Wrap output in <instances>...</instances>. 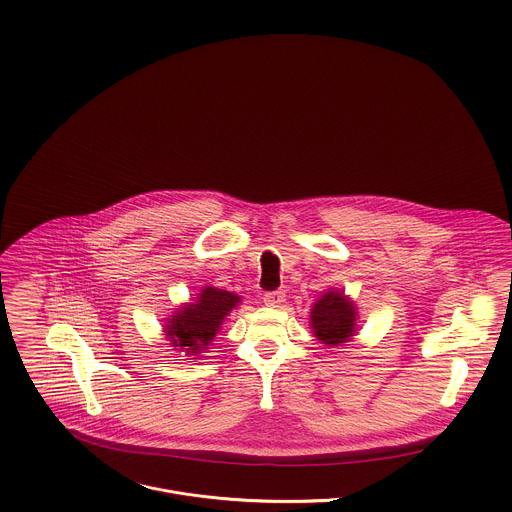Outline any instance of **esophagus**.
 Segmentation results:
<instances>
[{"label": "esophagus", "instance_id": "34e87169", "mask_svg": "<svg viewBox=\"0 0 512 512\" xmlns=\"http://www.w3.org/2000/svg\"><path fill=\"white\" fill-rule=\"evenodd\" d=\"M286 301V293L284 292H272L264 295V303L268 307H282Z\"/></svg>", "mask_w": 512, "mask_h": 512}]
</instances>
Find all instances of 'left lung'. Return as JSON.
Returning a JSON list of instances; mask_svg holds the SVG:
<instances>
[{"mask_svg": "<svg viewBox=\"0 0 512 512\" xmlns=\"http://www.w3.org/2000/svg\"><path fill=\"white\" fill-rule=\"evenodd\" d=\"M309 327L313 337L325 347H341L353 341L357 329V303L345 290H327L311 305Z\"/></svg>", "mask_w": 512, "mask_h": 512, "instance_id": "left-lung-1", "label": "left lung"}]
</instances>
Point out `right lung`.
Wrapping results in <instances>:
<instances>
[{
  "label": "right lung",
  "instance_id": "obj_1",
  "mask_svg": "<svg viewBox=\"0 0 512 512\" xmlns=\"http://www.w3.org/2000/svg\"><path fill=\"white\" fill-rule=\"evenodd\" d=\"M242 301L236 293L205 286L191 301L181 303L165 319L163 335L169 345L187 357L201 359L217 337L226 315Z\"/></svg>",
  "mask_w": 512,
  "mask_h": 512
}]
</instances>
